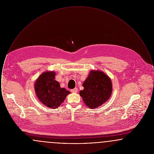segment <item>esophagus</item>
I'll list each match as a JSON object with an SVG mask.
<instances>
[{"label":"esophagus","instance_id":"34e87169","mask_svg":"<svg viewBox=\"0 0 154 154\" xmlns=\"http://www.w3.org/2000/svg\"><path fill=\"white\" fill-rule=\"evenodd\" d=\"M71 92H72V93H77V92H78V89H77V88H74V89L71 90Z\"/></svg>","mask_w":154,"mask_h":154}]
</instances>
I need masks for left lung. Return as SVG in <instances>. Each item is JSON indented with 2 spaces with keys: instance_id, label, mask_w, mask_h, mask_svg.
I'll return each mask as SVG.
<instances>
[{
  "instance_id": "obj_1",
  "label": "left lung",
  "mask_w": 154,
  "mask_h": 154,
  "mask_svg": "<svg viewBox=\"0 0 154 154\" xmlns=\"http://www.w3.org/2000/svg\"><path fill=\"white\" fill-rule=\"evenodd\" d=\"M84 89L80 91L83 102L89 108L94 109L106 102L112 91L110 77L102 71L92 70L82 84Z\"/></svg>"
}]
</instances>
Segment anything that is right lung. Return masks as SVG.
<instances>
[{
  "mask_svg": "<svg viewBox=\"0 0 154 154\" xmlns=\"http://www.w3.org/2000/svg\"><path fill=\"white\" fill-rule=\"evenodd\" d=\"M55 72L47 71L41 74L35 82V91L39 101L46 107L57 109L70 94L65 88H61L55 80Z\"/></svg>",
  "mask_w": 154,
  "mask_h": 154,
  "instance_id": "obj_1",
  "label": "right lung"
}]
</instances>
